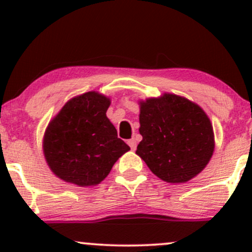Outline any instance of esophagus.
Wrapping results in <instances>:
<instances>
[{
    "instance_id": "obj_1",
    "label": "esophagus",
    "mask_w": 252,
    "mask_h": 252,
    "mask_svg": "<svg viewBox=\"0 0 252 252\" xmlns=\"http://www.w3.org/2000/svg\"><path fill=\"white\" fill-rule=\"evenodd\" d=\"M128 144H129L130 148H131V150H135L136 149V146H137V143H136L135 138H130V140H128Z\"/></svg>"
}]
</instances>
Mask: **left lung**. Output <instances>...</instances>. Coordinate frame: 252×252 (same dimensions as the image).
Segmentation results:
<instances>
[{
	"label": "left lung",
	"instance_id": "1",
	"mask_svg": "<svg viewBox=\"0 0 252 252\" xmlns=\"http://www.w3.org/2000/svg\"><path fill=\"white\" fill-rule=\"evenodd\" d=\"M140 106L142 141L136 154L163 181L181 184L199 174L215 149L213 129L204 110L169 94Z\"/></svg>",
	"mask_w": 252,
	"mask_h": 252
}]
</instances>
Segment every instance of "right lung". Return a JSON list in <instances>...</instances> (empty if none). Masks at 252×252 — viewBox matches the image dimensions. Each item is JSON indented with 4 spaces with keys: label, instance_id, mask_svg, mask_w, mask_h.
Returning a JSON list of instances; mask_svg holds the SVG:
<instances>
[{
    "label": "right lung",
    "instance_id": "add662e5",
    "mask_svg": "<svg viewBox=\"0 0 252 252\" xmlns=\"http://www.w3.org/2000/svg\"><path fill=\"white\" fill-rule=\"evenodd\" d=\"M109 105V98L86 92L53 118L45 132L43 153L58 178L80 187L97 185L130 149L106 117Z\"/></svg>",
    "mask_w": 252,
    "mask_h": 252
}]
</instances>
